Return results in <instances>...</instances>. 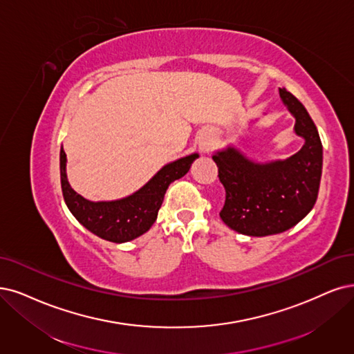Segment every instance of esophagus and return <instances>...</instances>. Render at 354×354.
I'll list each match as a JSON object with an SVG mask.
<instances>
[{
  "mask_svg": "<svg viewBox=\"0 0 354 354\" xmlns=\"http://www.w3.org/2000/svg\"><path fill=\"white\" fill-rule=\"evenodd\" d=\"M203 149H204V150H205V149H207V144H205V142H204V144H203Z\"/></svg>",
  "mask_w": 354,
  "mask_h": 354,
  "instance_id": "34e87169",
  "label": "esophagus"
}]
</instances>
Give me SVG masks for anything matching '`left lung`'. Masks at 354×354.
I'll return each mask as SVG.
<instances>
[{
	"label": "left lung",
	"mask_w": 354,
	"mask_h": 354,
	"mask_svg": "<svg viewBox=\"0 0 354 354\" xmlns=\"http://www.w3.org/2000/svg\"><path fill=\"white\" fill-rule=\"evenodd\" d=\"M283 103L296 118L305 146L286 160L254 163L236 149L217 151L213 160L226 200L220 217L248 236H268L293 227L315 205L322 174V142L305 106L280 88Z\"/></svg>",
	"instance_id": "1"
}]
</instances>
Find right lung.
I'll return each instance as SVG.
<instances>
[{"instance_id":"right-lung-1","label":"right lung","mask_w":354,"mask_h":354,"mask_svg":"<svg viewBox=\"0 0 354 354\" xmlns=\"http://www.w3.org/2000/svg\"><path fill=\"white\" fill-rule=\"evenodd\" d=\"M197 157L198 154L194 153L166 165L146 185L127 198L91 203L70 187L67 174H65L67 156L64 149H61L59 170L65 204L73 216L96 236L115 243L133 241L151 227L163 203L167 187L174 180L184 176Z\"/></svg>"}]
</instances>
